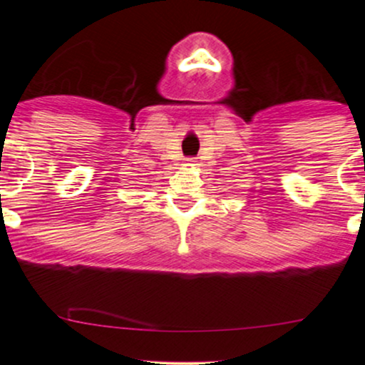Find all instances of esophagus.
<instances>
[{
  "instance_id": "1",
  "label": "esophagus",
  "mask_w": 365,
  "mask_h": 365,
  "mask_svg": "<svg viewBox=\"0 0 365 365\" xmlns=\"http://www.w3.org/2000/svg\"><path fill=\"white\" fill-rule=\"evenodd\" d=\"M187 165H194V159H187Z\"/></svg>"
}]
</instances>
